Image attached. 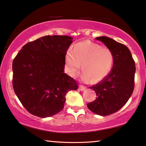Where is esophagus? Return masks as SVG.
<instances>
[{"mask_svg":"<svg viewBox=\"0 0 146 146\" xmlns=\"http://www.w3.org/2000/svg\"><path fill=\"white\" fill-rule=\"evenodd\" d=\"M85 89H86V88H85V87L83 86V85H79V89L80 91H84Z\"/></svg>","mask_w":146,"mask_h":146,"instance_id":"34e87169","label":"esophagus"}]
</instances>
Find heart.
I'll list each match as a JSON object with an SVG mask.
<instances>
[{"instance_id": "b5f03b06", "label": "heart", "mask_w": 146, "mask_h": 146, "mask_svg": "<svg viewBox=\"0 0 146 146\" xmlns=\"http://www.w3.org/2000/svg\"><path fill=\"white\" fill-rule=\"evenodd\" d=\"M113 60V54L110 48L85 40L67 50L65 55L66 71L71 77H74L82 64V80L98 83L110 74Z\"/></svg>"}]
</instances>
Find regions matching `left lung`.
<instances>
[{"label":"left lung","mask_w":146,"mask_h":146,"mask_svg":"<svg viewBox=\"0 0 146 146\" xmlns=\"http://www.w3.org/2000/svg\"><path fill=\"white\" fill-rule=\"evenodd\" d=\"M96 39L111 50L113 65L106 78L90 87L96 91L97 97L87 106L92 112L105 116L119 111L131 97L135 85V65L125 45L107 36H100Z\"/></svg>","instance_id":"1"}]
</instances>
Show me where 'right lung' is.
Segmentation results:
<instances>
[{"instance_id": "obj_1", "label": "right lung", "mask_w": 146, "mask_h": 146, "mask_svg": "<svg viewBox=\"0 0 146 146\" xmlns=\"http://www.w3.org/2000/svg\"><path fill=\"white\" fill-rule=\"evenodd\" d=\"M69 36H44L25 44L13 61V87L24 108L40 117L55 115L65 96L77 90L74 79L64 73Z\"/></svg>"}]
</instances>
